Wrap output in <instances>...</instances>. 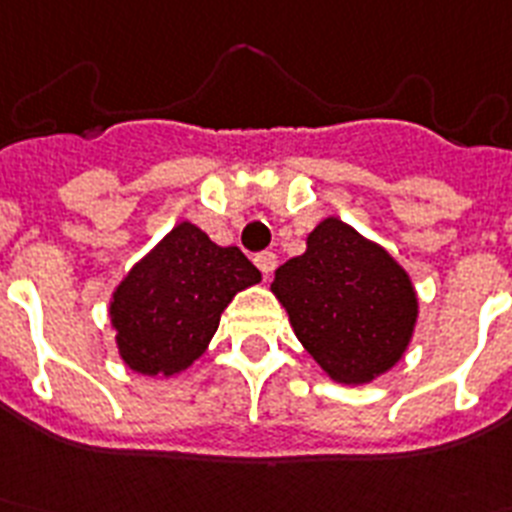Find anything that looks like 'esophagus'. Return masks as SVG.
I'll return each mask as SVG.
<instances>
[{
  "label": "esophagus",
  "mask_w": 512,
  "mask_h": 512,
  "mask_svg": "<svg viewBox=\"0 0 512 512\" xmlns=\"http://www.w3.org/2000/svg\"><path fill=\"white\" fill-rule=\"evenodd\" d=\"M255 265L260 268V273L265 275V278H270V273H273L275 265H278V257H275L273 252H260V255H255Z\"/></svg>",
  "instance_id": "esophagus-1"
}]
</instances>
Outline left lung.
Here are the masks:
<instances>
[{
	"instance_id": "8db88e82",
	"label": "left lung",
	"mask_w": 512,
	"mask_h": 512,
	"mask_svg": "<svg viewBox=\"0 0 512 512\" xmlns=\"http://www.w3.org/2000/svg\"><path fill=\"white\" fill-rule=\"evenodd\" d=\"M270 291L335 384H371L402 361L415 337L420 299L410 273L337 216L306 234L304 255L275 270Z\"/></svg>"
}]
</instances>
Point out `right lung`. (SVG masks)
<instances>
[{
	"label": "right lung",
	"mask_w": 512,
	"mask_h": 512,
	"mask_svg": "<svg viewBox=\"0 0 512 512\" xmlns=\"http://www.w3.org/2000/svg\"><path fill=\"white\" fill-rule=\"evenodd\" d=\"M260 281L239 247H219L180 221L113 288L108 317L121 361L151 379L188 371L211 345L221 311Z\"/></svg>",
	"instance_id": "1"
}]
</instances>
